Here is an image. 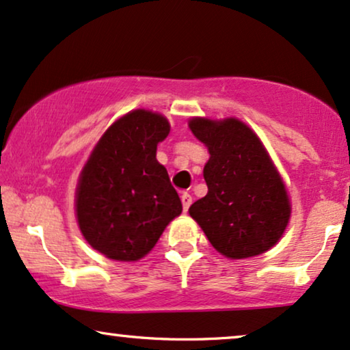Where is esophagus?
<instances>
[{
  "label": "esophagus",
  "instance_id": "esophagus-1",
  "mask_svg": "<svg viewBox=\"0 0 350 350\" xmlns=\"http://www.w3.org/2000/svg\"><path fill=\"white\" fill-rule=\"evenodd\" d=\"M191 202H193V198H191V194L189 193H183L181 194V204H183V211L186 212L189 208V206H191Z\"/></svg>",
  "mask_w": 350,
  "mask_h": 350
}]
</instances>
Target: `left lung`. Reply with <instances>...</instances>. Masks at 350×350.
Wrapping results in <instances>:
<instances>
[{
	"mask_svg": "<svg viewBox=\"0 0 350 350\" xmlns=\"http://www.w3.org/2000/svg\"><path fill=\"white\" fill-rule=\"evenodd\" d=\"M189 129L208 149L207 194L189 207L221 256L247 258L273 247L291 217L286 186L258 136L233 119L193 117Z\"/></svg>",
	"mask_w": 350,
	"mask_h": 350,
	"instance_id": "left-lung-1",
	"label": "left lung"
}]
</instances>
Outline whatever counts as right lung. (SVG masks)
<instances>
[{
  "instance_id": "obj_1",
  "label": "right lung",
  "mask_w": 350,
  "mask_h": 350,
  "mask_svg": "<svg viewBox=\"0 0 350 350\" xmlns=\"http://www.w3.org/2000/svg\"><path fill=\"white\" fill-rule=\"evenodd\" d=\"M169 131L164 116L131 111L104 131L81 170L77 221L90 246L107 258L139 260L181 214L178 193L156 159Z\"/></svg>"
}]
</instances>
